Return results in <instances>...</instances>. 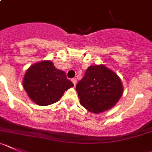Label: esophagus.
Instances as JSON below:
<instances>
[{"mask_svg": "<svg viewBox=\"0 0 152 152\" xmlns=\"http://www.w3.org/2000/svg\"><path fill=\"white\" fill-rule=\"evenodd\" d=\"M71 81L72 82V83H73V85L76 86V78H72V80H71Z\"/></svg>", "mask_w": 152, "mask_h": 152, "instance_id": "34e87169", "label": "esophagus"}]
</instances>
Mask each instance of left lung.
I'll list each match as a JSON object with an SVG mask.
<instances>
[{
  "label": "left lung",
  "instance_id": "8db88e82",
  "mask_svg": "<svg viewBox=\"0 0 152 152\" xmlns=\"http://www.w3.org/2000/svg\"><path fill=\"white\" fill-rule=\"evenodd\" d=\"M76 89L80 104L94 113L113 107L123 92L118 76L102 65L91 66L87 69Z\"/></svg>",
  "mask_w": 152,
  "mask_h": 152
}]
</instances>
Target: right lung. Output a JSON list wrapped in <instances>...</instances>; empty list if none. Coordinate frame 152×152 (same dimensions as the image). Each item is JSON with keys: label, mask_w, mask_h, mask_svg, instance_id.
I'll use <instances>...</instances> for the list:
<instances>
[{"label": "right lung", "mask_w": 152, "mask_h": 152, "mask_svg": "<svg viewBox=\"0 0 152 152\" xmlns=\"http://www.w3.org/2000/svg\"><path fill=\"white\" fill-rule=\"evenodd\" d=\"M23 88L39 105H48L60 100L66 90L73 86L63 71L57 69L50 61L34 64L25 73Z\"/></svg>", "instance_id": "add662e5"}]
</instances>
